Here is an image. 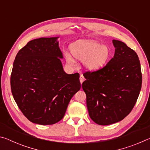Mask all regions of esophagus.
Returning <instances> with one entry per match:
<instances>
[{
    "label": "esophagus",
    "mask_w": 150,
    "mask_h": 150,
    "mask_svg": "<svg viewBox=\"0 0 150 150\" xmlns=\"http://www.w3.org/2000/svg\"><path fill=\"white\" fill-rule=\"evenodd\" d=\"M79 80H80V83L82 84V83H83V81H84L85 80V79L84 77V76H83V75H80V78H79Z\"/></svg>",
    "instance_id": "1"
}]
</instances>
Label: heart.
I'll return each mask as SVG.
<instances>
[{"instance_id":"b5f03b06","label":"heart","mask_w":150,"mask_h":150,"mask_svg":"<svg viewBox=\"0 0 150 150\" xmlns=\"http://www.w3.org/2000/svg\"><path fill=\"white\" fill-rule=\"evenodd\" d=\"M71 54H67L65 59L70 65L75 63V59L83 61L86 69L99 70L108 62L110 55V50L106 45H101L94 40H79L71 44ZM73 57H72V56Z\"/></svg>"}]
</instances>
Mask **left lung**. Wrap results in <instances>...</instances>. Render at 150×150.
Masks as SVG:
<instances>
[{
	"instance_id": "obj_1",
	"label": "left lung",
	"mask_w": 150,
	"mask_h": 150,
	"mask_svg": "<svg viewBox=\"0 0 150 150\" xmlns=\"http://www.w3.org/2000/svg\"><path fill=\"white\" fill-rule=\"evenodd\" d=\"M112 44L115 55L105 67L83 74L88 115L103 126L123 120L135 105L142 87L138 55L122 42L113 40Z\"/></svg>"
}]
</instances>
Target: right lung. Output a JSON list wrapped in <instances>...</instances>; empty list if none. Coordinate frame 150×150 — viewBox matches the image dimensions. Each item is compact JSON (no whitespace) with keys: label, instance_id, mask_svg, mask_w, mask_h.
I'll use <instances>...</instances> for the list:
<instances>
[{"label":"right lung","instance_id":"right-lung-1","mask_svg":"<svg viewBox=\"0 0 150 150\" xmlns=\"http://www.w3.org/2000/svg\"><path fill=\"white\" fill-rule=\"evenodd\" d=\"M58 38L30 41L17 54L12 67L14 100L30 122L40 125L62 120L70 100L81 88L79 74H67L63 70Z\"/></svg>","mask_w":150,"mask_h":150}]
</instances>
